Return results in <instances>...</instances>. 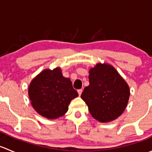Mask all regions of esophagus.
Here are the masks:
<instances>
[{"label":"esophagus","mask_w":152,"mask_h":152,"mask_svg":"<svg viewBox=\"0 0 152 152\" xmlns=\"http://www.w3.org/2000/svg\"><path fill=\"white\" fill-rule=\"evenodd\" d=\"M77 91H78V93H79V96H81V95H82V91H83V90H82V89H79V90H78Z\"/></svg>","instance_id":"34e87169"}]
</instances>
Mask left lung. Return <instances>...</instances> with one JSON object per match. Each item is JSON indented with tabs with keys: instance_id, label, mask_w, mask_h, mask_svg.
Segmentation results:
<instances>
[{
	"instance_id": "8db88e82",
	"label": "left lung",
	"mask_w": 152,
	"mask_h": 152,
	"mask_svg": "<svg viewBox=\"0 0 152 152\" xmlns=\"http://www.w3.org/2000/svg\"><path fill=\"white\" fill-rule=\"evenodd\" d=\"M90 85L81 95L91 115L100 122L115 120L123 113L129 98V87L113 66L97 64L90 69Z\"/></svg>"
}]
</instances>
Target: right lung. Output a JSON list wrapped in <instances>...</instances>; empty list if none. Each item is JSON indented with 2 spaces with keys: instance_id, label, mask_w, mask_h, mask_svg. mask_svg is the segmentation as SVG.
<instances>
[{
  "instance_id": "add662e5",
  "label": "right lung",
  "mask_w": 152,
  "mask_h": 152,
  "mask_svg": "<svg viewBox=\"0 0 152 152\" xmlns=\"http://www.w3.org/2000/svg\"><path fill=\"white\" fill-rule=\"evenodd\" d=\"M28 96L31 105L39 115L49 119L62 116L72 99L79 96L70 79L64 77L60 68L43 70L31 82Z\"/></svg>"
}]
</instances>
